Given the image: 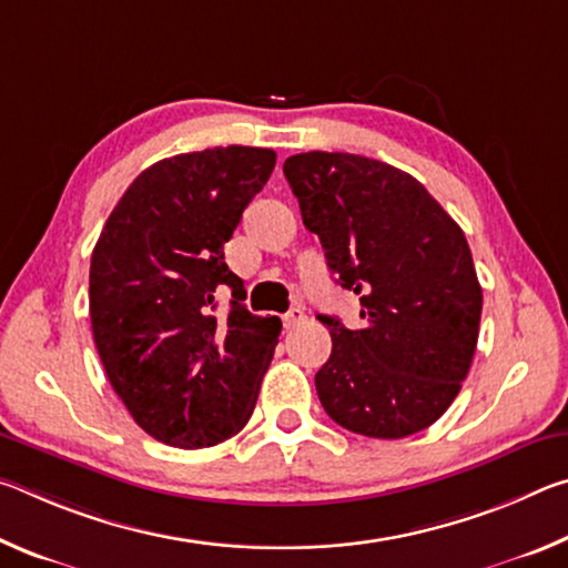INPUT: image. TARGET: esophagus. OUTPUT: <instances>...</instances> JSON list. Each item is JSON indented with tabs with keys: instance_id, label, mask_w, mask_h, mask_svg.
<instances>
[{
	"instance_id": "1",
	"label": "esophagus",
	"mask_w": 568,
	"mask_h": 568,
	"mask_svg": "<svg viewBox=\"0 0 568 568\" xmlns=\"http://www.w3.org/2000/svg\"><path fill=\"white\" fill-rule=\"evenodd\" d=\"M301 323H305V313L301 311V307H291V311H287V313L283 315L285 331H293V328H297V325H301Z\"/></svg>"
}]
</instances>
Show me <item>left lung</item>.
<instances>
[{
  "instance_id": "1",
  "label": "left lung",
  "mask_w": 568,
  "mask_h": 568,
  "mask_svg": "<svg viewBox=\"0 0 568 568\" xmlns=\"http://www.w3.org/2000/svg\"><path fill=\"white\" fill-rule=\"evenodd\" d=\"M283 172L361 328L318 315L333 351L315 373L328 416L353 434L406 438L448 410L468 376L480 285L464 230L408 172L348 152H303Z\"/></svg>"
}]
</instances>
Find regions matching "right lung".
<instances>
[{"label":"right lung","instance_id":"right-lung-1","mask_svg":"<svg viewBox=\"0 0 568 568\" xmlns=\"http://www.w3.org/2000/svg\"><path fill=\"white\" fill-rule=\"evenodd\" d=\"M275 152L213 148L140 172L90 263V321L104 373L134 423L168 446L207 448L243 430L281 318L243 305L223 247L271 178ZM227 284V316L212 311Z\"/></svg>","mask_w":568,"mask_h":568}]
</instances>
